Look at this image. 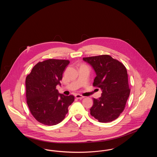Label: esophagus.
Masks as SVG:
<instances>
[{"instance_id":"obj_1","label":"esophagus","mask_w":157,"mask_h":157,"mask_svg":"<svg viewBox=\"0 0 157 157\" xmlns=\"http://www.w3.org/2000/svg\"><path fill=\"white\" fill-rule=\"evenodd\" d=\"M75 98H76V99H83V98H84V97H83L82 95H79V94H77V95H75Z\"/></svg>"}]
</instances>
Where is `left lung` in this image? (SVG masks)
Returning a JSON list of instances; mask_svg holds the SVG:
<instances>
[{"instance_id":"obj_1","label":"left lung","mask_w":157,"mask_h":157,"mask_svg":"<svg viewBox=\"0 0 157 157\" xmlns=\"http://www.w3.org/2000/svg\"><path fill=\"white\" fill-rule=\"evenodd\" d=\"M83 60L94 70L93 85L102 90L101 97L93 99L90 115L100 122H109L123 112L129 96L126 67L109 55H103Z\"/></svg>"}]
</instances>
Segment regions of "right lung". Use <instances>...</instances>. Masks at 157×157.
Returning <instances> with one entry per match:
<instances>
[{"mask_svg":"<svg viewBox=\"0 0 157 157\" xmlns=\"http://www.w3.org/2000/svg\"><path fill=\"white\" fill-rule=\"evenodd\" d=\"M69 63L67 60H46L37 63L26 78L28 107L33 117L44 125L60 123L74 101L73 95L65 96L56 90Z\"/></svg>","mask_w":157,"mask_h":157,"instance_id":"right-lung-1","label":"right lung"}]
</instances>
